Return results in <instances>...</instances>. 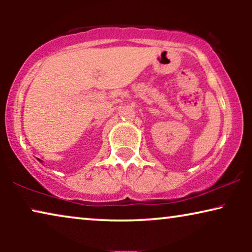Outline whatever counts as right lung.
<instances>
[{"label": "right lung", "instance_id": "right-lung-1", "mask_svg": "<svg viewBox=\"0 0 252 252\" xmlns=\"http://www.w3.org/2000/svg\"><path fill=\"white\" fill-rule=\"evenodd\" d=\"M40 161H41V160H40Z\"/></svg>", "mask_w": 252, "mask_h": 252}]
</instances>
